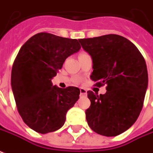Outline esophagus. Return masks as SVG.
<instances>
[{
    "instance_id": "esophagus-1",
    "label": "esophagus",
    "mask_w": 153,
    "mask_h": 153,
    "mask_svg": "<svg viewBox=\"0 0 153 153\" xmlns=\"http://www.w3.org/2000/svg\"><path fill=\"white\" fill-rule=\"evenodd\" d=\"M87 91L84 88H80V95H87Z\"/></svg>"
}]
</instances>
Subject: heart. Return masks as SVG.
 <instances>
[{
  "instance_id": "heart-1",
  "label": "heart",
  "mask_w": 153,
  "mask_h": 153,
  "mask_svg": "<svg viewBox=\"0 0 153 153\" xmlns=\"http://www.w3.org/2000/svg\"><path fill=\"white\" fill-rule=\"evenodd\" d=\"M84 54H87V53H82L81 54H80V56H82V55H84Z\"/></svg>"
}]
</instances>
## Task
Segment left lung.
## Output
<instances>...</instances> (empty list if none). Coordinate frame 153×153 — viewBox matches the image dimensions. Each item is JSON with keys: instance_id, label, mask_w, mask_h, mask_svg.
<instances>
[{"instance_id": "8db88e82", "label": "left lung", "mask_w": 153, "mask_h": 153, "mask_svg": "<svg viewBox=\"0 0 153 153\" xmlns=\"http://www.w3.org/2000/svg\"><path fill=\"white\" fill-rule=\"evenodd\" d=\"M79 42L91 56V79L97 87L108 85L104 95L87 91V123L98 134L118 136L133 125L143 108L149 82L145 60L133 43L120 35Z\"/></svg>"}]
</instances>
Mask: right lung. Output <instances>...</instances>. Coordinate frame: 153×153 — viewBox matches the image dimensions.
Segmentation results:
<instances>
[{
	"mask_svg": "<svg viewBox=\"0 0 153 153\" xmlns=\"http://www.w3.org/2000/svg\"><path fill=\"white\" fill-rule=\"evenodd\" d=\"M80 48L77 39L39 33L20 49L12 68V90L21 117L33 131L45 134L61 128L79 99L78 87L62 89L51 79Z\"/></svg>",
	"mask_w": 153,
	"mask_h": 153,
	"instance_id": "obj_1",
	"label": "right lung"
}]
</instances>
